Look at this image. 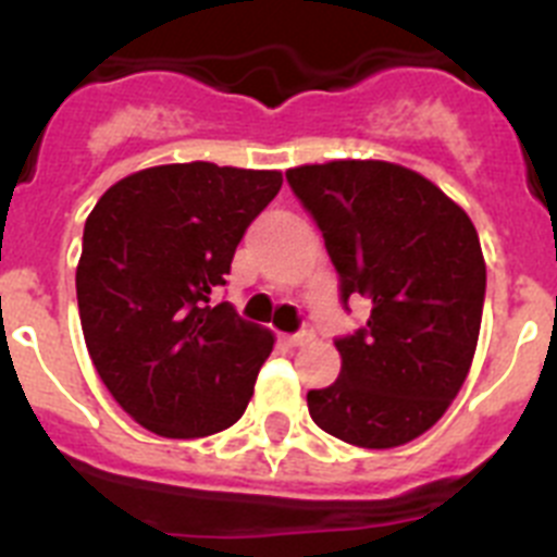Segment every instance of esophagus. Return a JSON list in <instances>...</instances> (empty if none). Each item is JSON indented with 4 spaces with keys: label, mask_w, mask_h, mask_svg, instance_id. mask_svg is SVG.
I'll return each instance as SVG.
<instances>
[{
    "label": "esophagus",
    "mask_w": 557,
    "mask_h": 557,
    "mask_svg": "<svg viewBox=\"0 0 557 557\" xmlns=\"http://www.w3.org/2000/svg\"><path fill=\"white\" fill-rule=\"evenodd\" d=\"M312 339H314L312 329H304V332L289 334V337H284V343H287V346H293V348H304V346H309Z\"/></svg>",
    "instance_id": "34e87169"
}]
</instances>
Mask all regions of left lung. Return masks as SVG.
<instances>
[{"instance_id": "1", "label": "left lung", "mask_w": 557, "mask_h": 557, "mask_svg": "<svg viewBox=\"0 0 557 557\" xmlns=\"http://www.w3.org/2000/svg\"><path fill=\"white\" fill-rule=\"evenodd\" d=\"M323 234L343 301L371 304L368 326L337 339L339 376L307 393L323 432L396 449L444 418L476 351L485 259L474 223L421 172L339 159L287 170Z\"/></svg>"}]
</instances>
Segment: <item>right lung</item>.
Listing matches in <instances>:
<instances>
[{
    "mask_svg": "<svg viewBox=\"0 0 557 557\" xmlns=\"http://www.w3.org/2000/svg\"><path fill=\"white\" fill-rule=\"evenodd\" d=\"M278 170L161 164L116 181L83 231L77 307L116 405L161 437H206L243 418L273 332L211 307Z\"/></svg>",
    "mask_w": 557,
    "mask_h": 557,
    "instance_id": "1",
    "label": "right lung"
}]
</instances>
